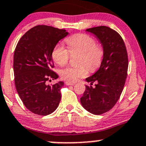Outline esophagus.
<instances>
[{"label":"esophagus","instance_id":"34e87169","mask_svg":"<svg viewBox=\"0 0 146 146\" xmlns=\"http://www.w3.org/2000/svg\"><path fill=\"white\" fill-rule=\"evenodd\" d=\"M65 84L66 85H75L74 82H69V81H66V82H65Z\"/></svg>","mask_w":146,"mask_h":146}]
</instances>
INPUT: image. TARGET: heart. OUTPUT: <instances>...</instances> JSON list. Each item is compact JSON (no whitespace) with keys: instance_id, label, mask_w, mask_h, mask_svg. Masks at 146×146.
I'll return each instance as SVG.
<instances>
[{"instance_id":"heart-1","label":"heart","mask_w":146,"mask_h":146,"mask_svg":"<svg viewBox=\"0 0 146 146\" xmlns=\"http://www.w3.org/2000/svg\"><path fill=\"white\" fill-rule=\"evenodd\" d=\"M69 51L61 45L54 47L52 56L58 65L65 66L70 59V53L80 54L78 59V66L67 67L61 70L60 75L64 80L69 82H76L85 78L90 72L98 70L102 64L104 58V49L101 44L96 43L93 37L84 33L73 35L66 40Z\"/></svg>"}]
</instances>
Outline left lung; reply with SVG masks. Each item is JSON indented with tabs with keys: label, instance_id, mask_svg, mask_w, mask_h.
Listing matches in <instances>:
<instances>
[{
	"label": "left lung",
	"instance_id": "left-lung-1",
	"mask_svg": "<svg viewBox=\"0 0 146 146\" xmlns=\"http://www.w3.org/2000/svg\"><path fill=\"white\" fill-rule=\"evenodd\" d=\"M87 31L99 39L104 49V58L99 70L86 78L87 85L80 102L84 108L94 115H101L113 108L125 86L128 70V56L123 39L116 31L105 26ZM96 82L95 87L92 85Z\"/></svg>",
	"mask_w": 146,
	"mask_h": 146
}]
</instances>
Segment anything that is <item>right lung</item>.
<instances>
[{
	"instance_id": "right-lung-1",
	"label": "right lung",
	"mask_w": 146,
	"mask_h": 146,
	"mask_svg": "<svg viewBox=\"0 0 146 146\" xmlns=\"http://www.w3.org/2000/svg\"><path fill=\"white\" fill-rule=\"evenodd\" d=\"M68 34L64 29L38 25L26 32L14 53L13 69L17 92L27 109L47 115L59 106L64 82L48 85L59 76L52 52L59 40Z\"/></svg>"
}]
</instances>
